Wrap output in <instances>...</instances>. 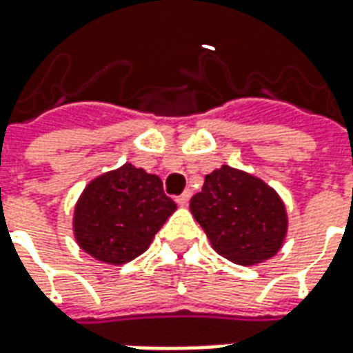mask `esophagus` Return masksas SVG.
Returning a JSON list of instances; mask_svg holds the SVG:
<instances>
[{
  "instance_id": "1",
  "label": "esophagus",
  "mask_w": 353,
  "mask_h": 353,
  "mask_svg": "<svg viewBox=\"0 0 353 353\" xmlns=\"http://www.w3.org/2000/svg\"><path fill=\"white\" fill-rule=\"evenodd\" d=\"M189 200H191V191H185L177 196L176 202L179 204V206H187V204H189Z\"/></svg>"
}]
</instances>
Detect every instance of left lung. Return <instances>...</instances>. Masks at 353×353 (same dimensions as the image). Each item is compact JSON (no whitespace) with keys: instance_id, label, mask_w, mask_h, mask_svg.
Wrapping results in <instances>:
<instances>
[{"instance_id":"obj_1","label":"left lung","mask_w":353,"mask_h":353,"mask_svg":"<svg viewBox=\"0 0 353 353\" xmlns=\"http://www.w3.org/2000/svg\"><path fill=\"white\" fill-rule=\"evenodd\" d=\"M189 208L212 248L236 265L265 263L288 236V210L280 194L261 177L229 164L208 174Z\"/></svg>"}]
</instances>
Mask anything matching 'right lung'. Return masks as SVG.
Instances as JSON below:
<instances>
[{"instance_id":"1","label":"right lung","mask_w":353,"mask_h":353,"mask_svg":"<svg viewBox=\"0 0 353 353\" xmlns=\"http://www.w3.org/2000/svg\"><path fill=\"white\" fill-rule=\"evenodd\" d=\"M176 202L162 191L161 177L126 162L94 177L73 210V236L90 257L124 265L145 252Z\"/></svg>"}]
</instances>
